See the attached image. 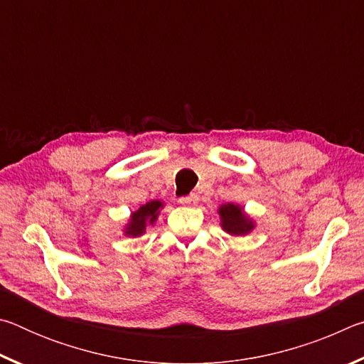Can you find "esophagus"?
Segmentation results:
<instances>
[{
    "label": "esophagus",
    "instance_id": "34e87169",
    "mask_svg": "<svg viewBox=\"0 0 364 364\" xmlns=\"http://www.w3.org/2000/svg\"><path fill=\"white\" fill-rule=\"evenodd\" d=\"M197 200H199V197H197V194H189V196H183L178 199V202H180L181 205H194L197 204Z\"/></svg>",
    "mask_w": 364,
    "mask_h": 364
}]
</instances>
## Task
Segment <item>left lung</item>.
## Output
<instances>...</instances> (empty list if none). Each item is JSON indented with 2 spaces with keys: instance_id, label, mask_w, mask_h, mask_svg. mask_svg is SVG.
Instances as JSON below:
<instances>
[{
  "instance_id": "8db88e82",
  "label": "left lung",
  "mask_w": 364,
  "mask_h": 364,
  "mask_svg": "<svg viewBox=\"0 0 364 364\" xmlns=\"http://www.w3.org/2000/svg\"><path fill=\"white\" fill-rule=\"evenodd\" d=\"M217 212L220 215L221 230L232 237L247 236L257 228L255 220L244 210L242 205L234 204V202L221 204Z\"/></svg>"
}]
</instances>
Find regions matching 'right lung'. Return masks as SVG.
<instances>
[{
  "label": "right lung",
  "instance_id": "obj_1",
  "mask_svg": "<svg viewBox=\"0 0 364 364\" xmlns=\"http://www.w3.org/2000/svg\"><path fill=\"white\" fill-rule=\"evenodd\" d=\"M165 207L162 200H151L146 202L144 205H139L138 210H134L128 217L125 226H123V236L127 237H139L146 232L147 228L156 225L160 215V210Z\"/></svg>",
  "mask_w": 364,
  "mask_h": 364
}]
</instances>
